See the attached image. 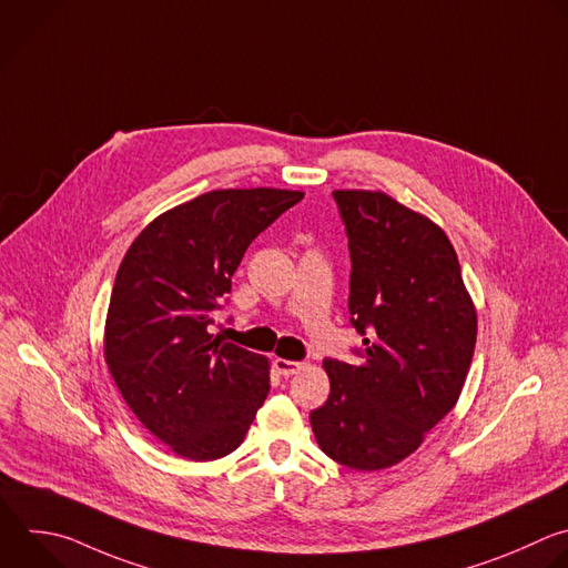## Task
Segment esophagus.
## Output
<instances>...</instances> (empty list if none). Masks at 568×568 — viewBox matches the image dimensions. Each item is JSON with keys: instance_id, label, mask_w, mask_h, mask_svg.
Listing matches in <instances>:
<instances>
[{"instance_id": "esophagus-1", "label": "esophagus", "mask_w": 568, "mask_h": 568, "mask_svg": "<svg viewBox=\"0 0 568 568\" xmlns=\"http://www.w3.org/2000/svg\"><path fill=\"white\" fill-rule=\"evenodd\" d=\"M274 367L281 376H292L296 372H301L305 367V363L301 361H287V358H274Z\"/></svg>"}]
</instances>
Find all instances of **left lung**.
<instances>
[{
	"instance_id": "obj_1",
	"label": "left lung",
	"mask_w": 568,
	"mask_h": 568,
	"mask_svg": "<svg viewBox=\"0 0 568 568\" xmlns=\"http://www.w3.org/2000/svg\"><path fill=\"white\" fill-rule=\"evenodd\" d=\"M349 247L358 363L325 358L327 402L310 413L321 450L354 470L415 453L457 404L477 312L448 236L384 192H332Z\"/></svg>"
}]
</instances>
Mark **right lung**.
Segmentation results:
<instances>
[{
  "mask_svg": "<svg viewBox=\"0 0 568 568\" xmlns=\"http://www.w3.org/2000/svg\"><path fill=\"white\" fill-rule=\"evenodd\" d=\"M301 199L287 189H219L158 216L122 258L104 358L140 424L184 459L236 450L270 393L267 358L210 325L252 241Z\"/></svg>",
  "mask_w": 568,
  "mask_h": 568,
  "instance_id": "right-lung-1",
  "label": "right lung"
}]
</instances>
